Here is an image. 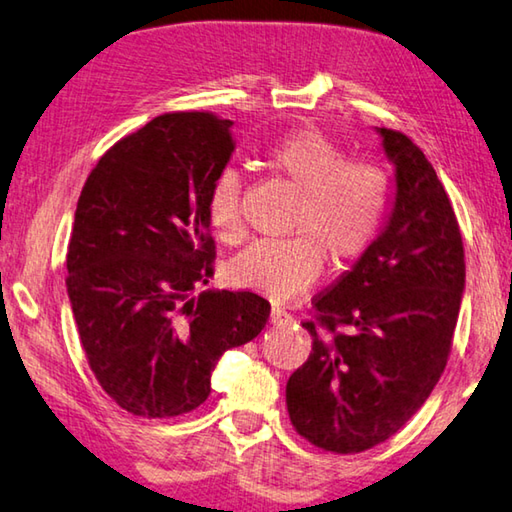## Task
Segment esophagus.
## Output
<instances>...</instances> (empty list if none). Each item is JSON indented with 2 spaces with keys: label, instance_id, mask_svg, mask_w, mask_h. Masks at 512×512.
I'll list each match as a JSON object with an SVG mask.
<instances>
[{
  "label": "esophagus",
  "instance_id": "34e87169",
  "mask_svg": "<svg viewBox=\"0 0 512 512\" xmlns=\"http://www.w3.org/2000/svg\"><path fill=\"white\" fill-rule=\"evenodd\" d=\"M269 321L273 323V326H282V323H289V321H291V314L285 310V307L273 305V307H271Z\"/></svg>",
  "mask_w": 512,
  "mask_h": 512
}]
</instances>
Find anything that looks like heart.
<instances>
[{"label": "heart", "instance_id": "obj_1", "mask_svg": "<svg viewBox=\"0 0 512 512\" xmlns=\"http://www.w3.org/2000/svg\"><path fill=\"white\" fill-rule=\"evenodd\" d=\"M259 164L294 186L298 202L285 241H257L227 264V280L269 298H289L319 280L323 259L342 269L376 239L392 196L387 170L346 150L314 127L282 134L259 154ZM207 218L225 243L243 237L241 177L225 168L207 191Z\"/></svg>", "mask_w": 512, "mask_h": 512}]
</instances>
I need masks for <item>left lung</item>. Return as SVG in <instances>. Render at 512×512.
I'll list each match as a JSON object with an SVG mask.
<instances>
[{"label": "left lung", "mask_w": 512, "mask_h": 512, "mask_svg": "<svg viewBox=\"0 0 512 512\" xmlns=\"http://www.w3.org/2000/svg\"><path fill=\"white\" fill-rule=\"evenodd\" d=\"M396 166L383 234L312 300V353L289 376L296 433L330 453H360L399 433L431 396L451 353L465 250L435 168L408 136L378 127Z\"/></svg>", "instance_id": "8db88e82"}]
</instances>
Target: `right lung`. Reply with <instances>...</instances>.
<instances>
[{
  "instance_id": "obj_1",
  "label": "right lung",
  "mask_w": 512,
  "mask_h": 512,
  "mask_svg": "<svg viewBox=\"0 0 512 512\" xmlns=\"http://www.w3.org/2000/svg\"><path fill=\"white\" fill-rule=\"evenodd\" d=\"M232 120L173 111L102 154L77 202L68 296L88 367L120 408L166 419L212 392L227 348L271 314L253 291H200L214 275L207 191L234 152Z\"/></svg>"
}]
</instances>
